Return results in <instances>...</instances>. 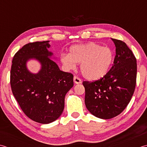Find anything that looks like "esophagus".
I'll return each mask as SVG.
<instances>
[{"instance_id":"34e87169","label":"esophagus","mask_w":147,"mask_h":147,"mask_svg":"<svg viewBox=\"0 0 147 147\" xmlns=\"http://www.w3.org/2000/svg\"><path fill=\"white\" fill-rule=\"evenodd\" d=\"M74 82L76 84H80L82 83V80L81 79H80V78H79L77 76H74Z\"/></svg>"}]
</instances>
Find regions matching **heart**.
I'll return each instance as SVG.
<instances>
[{"label":"heart","instance_id":"1","mask_svg":"<svg viewBox=\"0 0 147 147\" xmlns=\"http://www.w3.org/2000/svg\"><path fill=\"white\" fill-rule=\"evenodd\" d=\"M60 60L67 70L76 67L80 63L83 76L89 80H97L108 73L113 60V53L109 47L89 42L75 44L69 49V54L63 53Z\"/></svg>","mask_w":147,"mask_h":147}]
</instances>
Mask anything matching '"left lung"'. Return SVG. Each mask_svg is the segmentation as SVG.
<instances>
[{
	"label": "left lung",
	"instance_id": "8db88e82",
	"mask_svg": "<svg viewBox=\"0 0 147 147\" xmlns=\"http://www.w3.org/2000/svg\"><path fill=\"white\" fill-rule=\"evenodd\" d=\"M112 40L116 47L112 68L101 79L82 82L86 108L103 119H112L123 111L131 101L136 83V59L132 51L123 41Z\"/></svg>",
	"mask_w": 147,
	"mask_h": 147
}]
</instances>
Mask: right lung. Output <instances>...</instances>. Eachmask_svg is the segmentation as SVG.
<instances>
[{
	"label": "right lung",
	"mask_w": 147,
	"mask_h": 147,
	"mask_svg": "<svg viewBox=\"0 0 147 147\" xmlns=\"http://www.w3.org/2000/svg\"><path fill=\"white\" fill-rule=\"evenodd\" d=\"M49 41L25 44L15 54L11 69L12 92L24 113L32 121L49 124L63 111L65 97L74 86V76L59 70L49 57ZM35 59L41 63L36 74L26 68V61Z\"/></svg>",
	"instance_id": "add662e5"
}]
</instances>
